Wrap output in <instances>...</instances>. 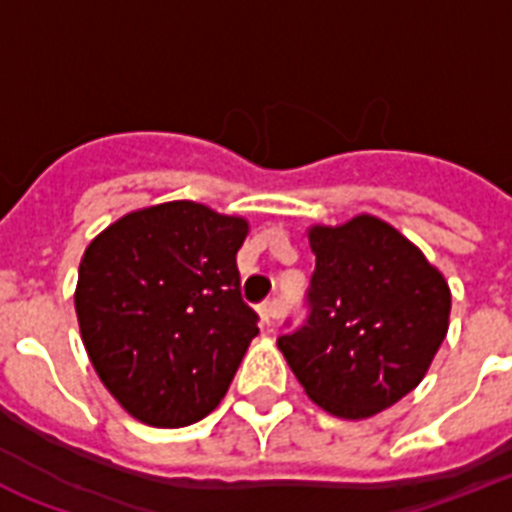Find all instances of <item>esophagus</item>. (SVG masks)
Returning a JSON list of instances; mask_svg holds the SVG:
<instances>
[{"mask_svg": "<svg viewBox=\"0 0 512 512\" xmlns=\"http://www.w3.org/2000/svg\"><path fill=\"white\" fill-rule=\"evenodd\" d=\"M276 316H279V303H276V300H265V303L260 305V319H263V324H273Z\"/></svg>", "mask_w": 512, "mask_h": 512, "instance_id": "esophagus-1", "label": "esophagus"}]
</instances>
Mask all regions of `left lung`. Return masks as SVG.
Returning a JSON list of instances; mask_svg holds the SVG:
<instances>
[{
  "instance_id": "8db88e82",
  "label": "left lung",
  "mask_w": 512,
  "mask_h": 512,
  "mask_svg": "<svg viewBox=\"0 0 512 512\" xmlns=\"http://www.w3.org/2000/svg\"><path fill=\"white\" fill-rule=\"evenodd\" d=\"M308 239V319L279 350L313 404L364 420L420 385L449 329L452 292L412 241L372 215L313 225Z\"/></svg>"
}]
</instances>
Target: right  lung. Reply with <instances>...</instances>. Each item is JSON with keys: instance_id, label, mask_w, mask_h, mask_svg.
I'll list each match as a JSON object with an SVG mask.
<instances>
[{"instance_id": "1", "label": "right lung", "mask_w": 512, "mask_h": 512, "mask_svg": "<svg viewBox=\"0 0 512 512\" xmlns=\"http://www.w3.org/2000/svg\"><path fill=\"white\" fill-rule=\"evenodd\" d=\"M247 231L244 217L167 201L84 249L74 295L84 348L135 420L183 428L225 396L257 335L236 268Z\"/></svg>"}]
</instances>
